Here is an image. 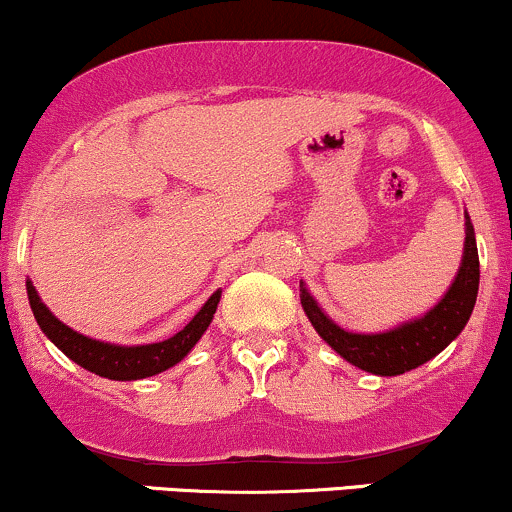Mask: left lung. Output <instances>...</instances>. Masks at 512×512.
<instances>
[{
    "mask_svg": "<svg viewBox=\"0 0 512 512\" xmlns=\"http://www.w3.org/2000/svg\"><path fill=\"white\" fill-rule=\"evenodd\" d=\"M479 292V254L474 225L465 210V249L458 275L450 282L438 302L422 316L410 318L400 326L381 333H354L340 328L326 311L318 306L314 294L299 282L302 309L316 333L340 354L345 362L376 376H400L417 369L441 354L470 321Z\"/></svg>",
    "mask_w": 512,
    "mask_h": 512,
    "instance_id": "1",
    "label": "left lung"
}]
</instances>
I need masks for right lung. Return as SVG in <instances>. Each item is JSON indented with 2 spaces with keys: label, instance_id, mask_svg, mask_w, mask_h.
<instances>
[{
  "label": "right lung",
  "instance_id": "1",
  "mask_svg": "<svg viewBox=\"0 0 512 512\" xmlns=\"http://www.w3.org/2000/svg\"><path fill=\"white\" fill-rule=\"evenodd\" d=\"M26 290L35 321L47 335V340L54 342L71 362L83 366L90 374L110 378V381H138V378L162 374V371L182 362L208 330L222 294V290L210 294L208 302L198 309V314L172 338L150 342V345H114V342L88 338V335L78 333V330L59 321L42 302L30 280H26Z\"/></svg>",
  "mask_w": 512,
  "mask_h": 512
}]
</instances>
